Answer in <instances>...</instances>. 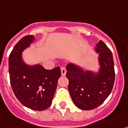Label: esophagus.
<instances>
[{
  "instance_id": "1",
  "label": "esophagus",
  "mask_w": 128,
  "mask_h": 128,
  "mask_svg": "<svg viewBox=\"0 0 128 128\" xmlns=\"http://www.w3.org/2000/svg\"><path fill=\"white\" fill-rule=\"evenodd\" d=\"M61 73L62 76H65L66 74V70L64 67H61Z\"/></svg>"
}]
</instances>
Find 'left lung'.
<instances>
[{"label":"left lung","instance_id":"left-lung-1","mask_svg":"<svg viewBox=\"0 0 128 128\" xmlns=\"http://www.w3.org/2000/svg\"><path fill=\"white\" fill-rule=\"evenodd\" d=\"M99 68L97 72L84 70L76 64L66 66L68 90L74 105L80 110H91L105 101L112 92L115 81L113 55L103 41L96 44Z\"/></svg>","mask_w":128,"mask_h":128}]
</instances>
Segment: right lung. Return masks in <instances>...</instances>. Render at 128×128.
<instances>
[{
    "label": "right lung",
    "mask_w": 128,
    "mask_h": 128,
    "mask_svg": "<svg viewBox=\"0 0 128 128\" xmlns=\"http://www.w3.org/2000/svg\"><path fill=\"white\" fill-rule=\"evenodd\" d=\"M34 36H27L18 41L8 58V72L12 90L24 106L36 111L48 109L52 104L61 75L59 66L46 70L40 64L28 65L22 53L34 42Z\"/></svg>",
    "instance_id": "1"
}]
</instances>
